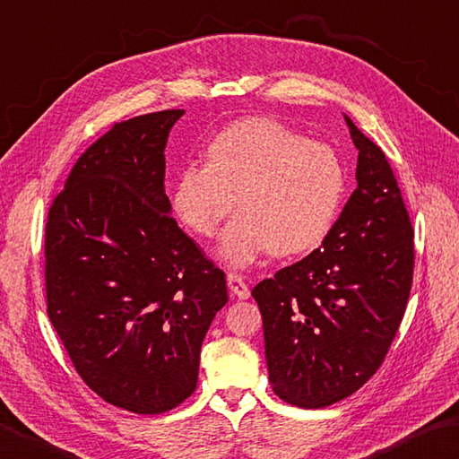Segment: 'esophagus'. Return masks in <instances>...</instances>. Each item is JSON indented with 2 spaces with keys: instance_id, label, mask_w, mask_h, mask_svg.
Instances as JSON below:
<instances>
[{
  "instance_id": "esophagus-1",
  "label": "esophagus",
  "mask_w": 459,
  "mask_h": 459,
  "mask_svg": "<svg viewBox=\"0 0 459 459\" xmlns=\"http://www.w3.org/2000/svg\"><path fill=\"white\" fill-rule=\"evenodd\" d=\"M227 282H229L230 292L235 294L237 299L245 300V299H248V296H250V289H248V284H247L245 276H242V274H238V273H229V274H227Z\"/></svg>"
}]
</instances>
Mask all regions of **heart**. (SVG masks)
I'll list each match as a JSON object with an SVG mask.
<instances>
[{"mask_svg":"<svg viewBox=\"0 0 459 459\" xmlns=\"http://www.w3.org/2000/svg\"><path fill=\"white\" fill-rule=\"evenodd\" d=\"M346 195L338 152L268 117H250L214 134L204 165L177 170L170 204L186 230L209 238L232 211L219 255L230 266L258 256H294L322 245Z\"/></svg>","mask_w":459,"mask_h":459,"instance_id":"1","label":"heart"}]
</instances>
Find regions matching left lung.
Instances as JSON below:
<instances>
[{"instance_id":"1","label":"left lung","mask_w":459,"mask_h":459,"mask_svg":"<svg viewBox=\"0 0 459 459\" xmlns=\"http://www.w3.org/2000/svg\"><path fill=\"white\" fill-rule=\"evenodd\" d=\"M356 191L299 263L253 289L268 380L281 400L326 408L372 378L396 338L414 278V229L382 149L346 117Z\"/></svg>"}]
</instances>
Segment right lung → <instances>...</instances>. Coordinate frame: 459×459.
Listing matches in <instances>:
<instances>
[{
    "label": "right lung",
    "mask_w": 459,
    "mask_h": 459,
    "mask_svg": "<svg viewBox=\"0 0 459 459\" xmlns=\"http://www.w3.org/2000/svg\"><path fill=\"white\" fill-rule=\"evenodd\" d=\"M183 109L115 123L71 169L45 222L48 314L105 402L163 414L196 388L221 268L170 217L165 145Z\"/></svg>",
    "instance_id": "right-lung-1"
}]
</instances>
